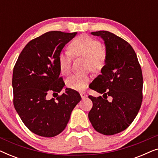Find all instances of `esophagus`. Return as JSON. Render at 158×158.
Wrapping results in <instances>:
<instances>
[{
	"mask_svg": "<svg viewBox=\"0 0 158 158\" xmlns=\"http://www.w3.org/2000/svg\"><path fill=\"white\" fill-rule=\"evenodd\" d=\"M81 94V98H83V99L85 98L86 97H87V94H86L85 92H81V94Z\"/></svg>",
	"mask_w": 158,
	"mask_h": 158,
	"instance_id": "obj_1",
	"label": "esophagus"
}]
</instances>
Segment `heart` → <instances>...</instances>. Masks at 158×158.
Listing matches in <instances>:
<instances>
[{
    "label": "heart",
    "mask_w": 158,
    "mask_h": 158,
    "mask_svg": "<svg viewBox=\"0 0 158 158\" xmlns=\"http://www.w3.org/2000/svg\"><path fill=\"white\" fill-rule=\"evenodd\" d=\"M69 51L62 52L58 57V64L62 74L68 75L70 72L73 56L85 58L86 68L94 72L101 70L106 64V55L99 41L82 35L70 43ZM89 77L85 75L75 74L69 77L66 85L70 89L82 91L87 87Z\"/></svg>",
    "instance_id": "obj_1"
}]
</instances>
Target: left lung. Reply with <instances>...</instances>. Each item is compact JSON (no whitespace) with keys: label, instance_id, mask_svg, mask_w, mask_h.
Here are the masks:
<instances>
[{"label":"left lung","instance_id":"left-lung-1","mask_svg":"<svg viewBox=\"0 0 158 158\" xmlns=\"http://www.w3.org/2000/svg\"><path fill=\"white\" fill-rule=\"evenodd\" d=\"M106 46V64L101 74L89 85L103 96H89L93 107L88 113L95 130L105 135L124 131L131 124L142 102V69L135 50L122 38L107 31L91 32ZM112 97L111 102L107 100Z\"/></svg>","mask_w":158,"mask_h":158}]
</instances>
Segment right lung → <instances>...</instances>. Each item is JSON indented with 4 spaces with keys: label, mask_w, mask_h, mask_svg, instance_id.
Wrapping results in <instances>:
<instances>
[{
    "label": "right lung",
    "mask_w": 158,
    "mask_h": 158,
    "mask_svg": "<svg viewBox=\"0 0 158 158\" xmlns=\"http://www.w3.org/2000/svg\"><path fill=\"white\" fill-rule=\"evenodd\" d=\"M77 32L48 31L30 41L19 56L13 72L14 105L23 124L39 136L52 137L64 130L71 112L81 100L79 93L64 86L58 57Z\"/></svg>",
    "instance_id": "right-lung-1"
}]
</instances>
